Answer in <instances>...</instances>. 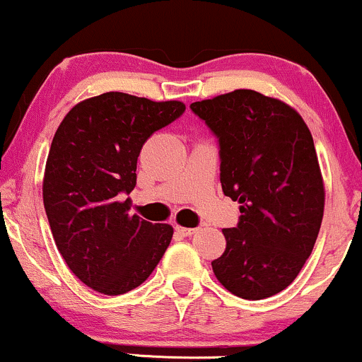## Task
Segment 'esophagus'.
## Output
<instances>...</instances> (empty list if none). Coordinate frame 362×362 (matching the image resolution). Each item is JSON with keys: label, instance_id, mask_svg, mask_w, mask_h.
Here are the masks:
<instances>
[{"label": "esophagus", "instance_id": "34e87169", "mask_svg": "<svg viewBox=\"0 0 362 362\" xmlns=\"http://www.w3.org/2000/svg\"><path fill=\"white\" fill-rule=\"evenodd\" d=\"M177 233H180L182 236H192L194 233H197V228H184V226H175Z\"/></svg>", "mask_w": 362, "mask_h": 362}]
</instances>
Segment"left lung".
<instances>
[{
	"instance_id": "left-lung-1",
	"label": "left lung",
	"mask_w": 362,
	"mask_h": 362,
	"mask_svg": "<svg viewBox=\"0 0 362 362\" xmlns=\"http://www.w3.org/2000/svg\"><path fill=\"white\" fill-rule=\"evenodd\" d=\"M219 144L223 192L240 204L218 281L243 300H264L296 279L311 255L325 206L308 126L296 110L253 90L190 103Z\"/></svg>"
}]
</instances>
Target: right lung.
Returning <instances> with one entry per match:
<instances>
[{
	"label": "right lung",
	"mask_w": 362,
	"mask_h": 362,
	"mask_svg": "<svg viewBox=\"0 0 362 362\" xmlns=\"http://www.w3.org/2000/svg\"><path fill=\"white\" fill-rule=\"evenodd\" d=\"M185 112L109 91L74 105L54 134L44 173V207L54 242L71 272L98 293L117 296L155 271L172 242L170 224L129 214L141 148Z\"/></svg>",
	"instance_id": "add662e5"
}]
</instances>
